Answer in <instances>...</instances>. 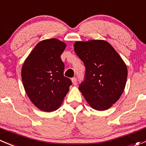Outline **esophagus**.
I'll list each match as a JSON object with an SVG mask.
<instances>
[{
    "mask_svg": "<svg viewBox=\"0 0 146 146\" xmlns=\"http://www.w3.org/2000/svg\"><path fill=\"white\" fill-rule=\"evenodd\" d=\"M71 80H72V82H73V84L75 85V86H76V84H77V78H73Z\"/></svg>",
    "mask_w": 146,
    "mask_h": 146,
    "instance_id": "34e87169",
    "label": "esophagus"
}]
</instances>
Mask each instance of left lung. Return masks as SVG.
Instances as JSON below:
<instances>
[{"instance_id": "8db88e82", "label": "left lung", "mask_w": 146, "mask_h": 146, "mask_svg": "<svg viewBox=\"0 0 146 146\" xmlns=\"http://www.w3.org/2000/svg\"><path fill=\"white\" fill-rule=\"evenodd\" d=\"M74 50L86 67L79 90L93 109L107 110L123 92L128 76L126 65L112 46L103 40L77 41Z\"/></svg>"}]
</instances>
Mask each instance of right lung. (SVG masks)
I'll list each match as a JSON object with an SVG mask.
<instances>
[{"label":"right lung","instance_id":"right-lung-1","mask_svg":"<svg viewBox=\"0 0 146 146\" xmlns=\"http://www.w3.org/2000/svg\"><path fill=\"white\" fill-rule=\"evenodd\" d=\"M66 43L56 38L39 42L24 62L23 84L28 98L45 112L57 110L63 103L72 82L63 75L60 56Z\"/></svg>","mask_w":146,"mask_h":146}]
</instances>
